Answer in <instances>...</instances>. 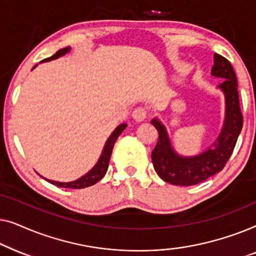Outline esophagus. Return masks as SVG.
Here are the masks:
<instances>
[{
	"label": "esophagus",
	"instance_id": "obj_1",
	"mask_svg": "<svg viewBox=\"0 0 256 256\" xmlns=\"http://www.w3.org/2000/svg\"><path fill=\"white\" fill-rule=\"evenodd\" d=\"M146 118V110L143 107H138L135 108L134 112H132V118H134L135 121L138 122H141L144 120Z\"/></svg>",
	"mask_w": 256,
	"mask_h": 256
}]
</instances>
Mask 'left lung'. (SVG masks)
<instances>
[{"instance_id":"obj_1","label":"left lung","mask_w":256,"mask_h":256,"mask_svg":"<svg viewBox=\"0 0 256 256\" xmlns=\"http://www.w3.org/2000/svg\"><path fill=\"white\" fill-rule=\"evenodd\" d=\"M211 74L224 79L216 88L225 96V120L222 132L210 148L198 155H180L171 144L164 124L157 118L152 120V124L158 132V141L152 152V160L157 174L166 183L180 186L202 183L224 169L236 146L244 120L236 72L226 58L214 54Z\"/></svg>"}]
</instances>
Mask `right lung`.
Listing matches in <instances>:
<instances>
[{"label": "right lung", "mask_w": 256, "mask_h": 256, "mask_svg": "<svg viewBox=\"0 0 256 256\" xmlns=\"http://www.w3.org/2000/svg\"><path fill=\"white\" fill-rule=\"evenodd\" d=\"M70 51H71V48H70V46L60 48V50L56 52L54 56H51L50 58L44 59L43 62L54 60V59H58L59 57H62V56L68 54ZM36 66H34V68H36ZM126 127H127V124H121L114 129V132H112L110 138H107L106 143H104L102 152H101V155L99 157V160H98V162L96 163V166H94L92 169L88 171V172H86L85 174H84V176L78 178V180H72V182H57V180H48V178H44L43 176H40V177H43L44 180H46L48 182V183L54 184L58 188H84L92 186V185L98 183V182H99L101 178H102L104 174H106L107 169H108V164H110V156H112V152H113L114 143H115V141H116V138H118V136H120L121 132L124 130Z\"/></svg>", "instance_id": "right-lung-1"}]
</instances>
